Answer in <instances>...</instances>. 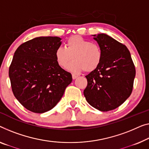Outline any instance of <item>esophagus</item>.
I'll return each mask as SVG.
<instances>
[{
    "label": "esophagus",
    "instance_id": "obj_1",
    "mask_svg": "<svg viewBox=\"0 0 149 149\" xmlns=\"http://www.w3.org/2000/svg\"><path fill=\"white\" fill-rule=\"evenodd\" d=\"M77 77V75H74V74H72V78H73V79H76Z\"/></svg>",
    "mask_w": 149,
    "mask_h": 149
}]
</instances>
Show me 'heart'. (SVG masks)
Here are the masks:
<instances>
[{
    "mask_svg": "<svg viewBox=\"0 0 149 149\" xmlns=\"http://www.w3.org/2000/svg\"><path fill=\"white\" fill-rule=\"evenodd\" d=\"M73 61L68 70L74 74L82 70L91 72L98 67L102 59V52L99 45L79 35L71 37L66 41L65 47H58L55 52V58L59 67L65 68L71 59Z\"/></svg>",
    "mask_w": 149,
    "mask_h": 149,
    "instance_id": "obj_1",
    "label": "heart"
}]
</instances>
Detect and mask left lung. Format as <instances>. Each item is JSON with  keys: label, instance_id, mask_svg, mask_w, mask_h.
<instances>
[{"label": "left lung", "instance_id": "1", "mask_svg": "<svg viewBox=\"0 0 149 149\" xmlns=\"http://www.w3.org/2000/svg\"><path fill=\"white\" fill-rule=\"evenodd\" d=\"M102 52L98 67L86 76L87 87L84 90L86 100L100 111L114 110L131 94L136 75L129 50L109 35H92Z\"/></svg>", "mask_w": 149, "mask_h": 149}]
</instances>
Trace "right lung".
Returning a JSON list of instances; mask_svg holds the SVG:
<instances>
[{
  "instance_id": "add662e5",
  "label": "right lung",
  "mask_w": 149,
  "mask_h": 149,
  "mask_svg": "<svg viewBox=\"0 0 149 149\" xmlns=\"http://www.w3.org/2000/svg\"><path fill=\"white\" fill-rule=\"evenodd\" d=\"M58 37H39L21 44L14 53L8 71L13 94L35 113L52 110L72 81L70 73L57 65L55 52Z\"/></svg>"
}]
</instances>
